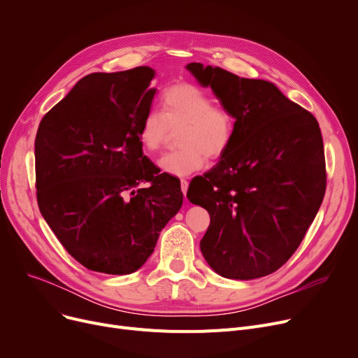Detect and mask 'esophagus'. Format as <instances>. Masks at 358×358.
I'll list each match as a JSON object with an SVG mask.
<instances>
[{"mask_svg": "<svg viewBox=\"0 0 358 358\" xmlns=\"http://www.w3.org/2000/svg\"><path fill=\"white\" fill-rule=\"evenodd\" d=\"M187 190H189V182H187V180H181V192H182L184 197L187 194Z\"/></svg>", "mask_w": 358, "mask_h": 358, "instance_id": "obj_1", "label": "esophagus"}]
</instances>
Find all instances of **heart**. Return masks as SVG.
I'll list each match as a JSON object with an SVG mask.
<instances>
[{"label": "heart", "mask_w": 358, "mask_h": 358, "mask_svg": "<svg viewBox=\"0 0 358 358\" xmlns=\"http://www.w3.org/2000/svg\"><path fill=\"white\" fill-rule=\"evenodd\" d=\"M177 127L181 148L165 154L158 166L165 174L187 177L201 169L208 157L219 158L227 152L234 139L235 119L227 107L213 104L208 92L181 83L164 90L161 111L149 110L143 116L139 141L149 152H155Z\"/></svg>", "instance_id": "heart-1"}]
</instances>
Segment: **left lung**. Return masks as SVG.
Returning a JSON list of instances; mask_svg holds the SVG:
<instances>
[{
  "instance_id": "left-lung-1",
  "label": "left lung",
  "mask_w": 358,
  "mask_h": 358,
  "mask_svg": "<svg viewBox=\"0 0 358 358\" xmlns=\"http://www.w3.org/2000/svg\"><path fill=\"white\" fill-rule=\"evenodd\" d=\"M185 68L235 119L227 152L187 192L210 215L201 254L222 277L268 275L297 250L324 200L321 129L273 83L199 62Z\"/></svg>"
}]
</instances>
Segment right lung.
Returning <instances> with one entry per match:
<instances>
[{"instance_id":"add662e5","label":"right lung","mask_w":358,"mask_h":358,"mask_svg":"<svg viewBox=\"0 0 358 358\" xmlns=\"http://www.w3.org/2000/svg\"><path fill=\"white\" fill-rule=\"evenodd\" d=\"M138 66L81 78L43 116L34 141L37 204L85 268L123 275L154 252L181 209L180 180L143 155L139 127L157 88ZM149 182L146 189H138Z\"/></svg>"}]
</instances>
